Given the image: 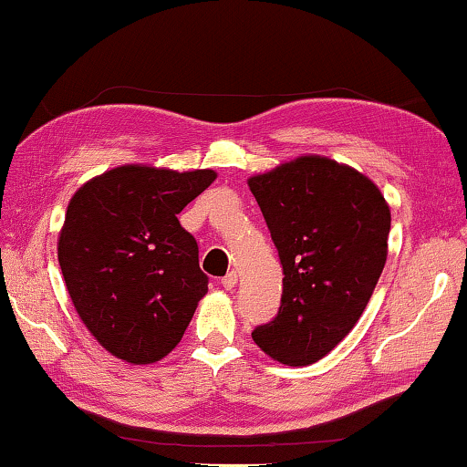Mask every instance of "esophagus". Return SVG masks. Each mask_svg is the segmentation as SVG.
<instances>
[{"label":"esophagus","mask_w":467,"mask_h":467,"mask_svg":"<svg viewBox=\"0 0 467 467\" xmlns=\"http://www.w3.org/2000/svg\"><path fill=\"white\" fill-rule=\"evenodd\" d=\"M220 285H222V286H224V288H226V291H233V288L236 286V272H234V270H231V272H228V274H226V276L220 280Z\"/></svg>","instance_id":"esophagus-1"}]
</instances>
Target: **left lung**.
<instances>
[{
    "instance_id": "1",
    "label": "left lung",
    "mask_w": 467,
    "mask_h": 467,
    "mask_svg": "<svg viewBox=\"0 0 467 467\" xmlns=\"http://www.w3.org/2000/svg\"><path fill=\"white\" fill-rule=\"evenodd\" d=\"M283 264V297L251 337L272 359L309 366L343 340L379 283L390 210L358 170L301 155L249 179Z\"/></svg>"
}]
</instances>
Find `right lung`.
I'll list each match as a JSON object with an SVG mask.
<instances>
[{
    "label": "right lung",
    "instance_id": "add662e5",
    "mask_svg": "<svg viewBox=\"0 0 467 467\" xmlns=\"http://www.w3.org/2000/svg\"><path fill=\"white\" fill-rule=\"evenodd\" d=\"M213 181V170L120 166L70 199L57 262L80 320L118 359L153 364L181 343L207 276L176 216Z\"/></svg>",
    "mask_w": 467,
    "mask_h": 467
}]
</instances>
